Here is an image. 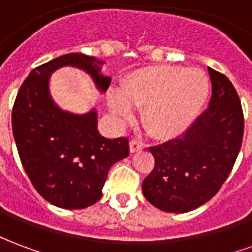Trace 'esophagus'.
<instances>
[{
    "label": "esophagus",
    "instance_id": "34e87169",
    "mask_svg": "<svg viewBox=\"0 0 252 252\" xmlns=\"http://www.w3.org/2000/svg\"><path fill=\"white\" fill-rule=\"evenodd\" d=\"M129 148H131V153H136V151H140L143 148V143L137 139H132L129 142Z\"/></svg>",
    "mask_w": 252,
    "mask_h": 252
}]
</instances>
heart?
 Returning <instances> with one entry per match:
<instances>
[{"mask_svg": "<svg viewBox=\"0 0 252 252\" xmlns=\"http://www.w3.org/2000/svg\"><path fill=\"white\" fill-rule=\"evenodd\" d=\"M209 94V79L197 68L153 66L132 72L121 83V94L110 93L109 108L124 120L131 106L142 109L143 124L157 137L181 135L200 115Z\"/></svg>", "mask_w": 252, "mask_h": 252, "instance_id": "heart-1", "label": "heart"}]
</instances>
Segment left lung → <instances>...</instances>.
I'll list each match as a JSON object with an SVG mask.
<instances>
[{
    "label": "left lung",
    "instance_id": "1",
    "mask_svg": "<svg viewBox=\"0 0 252 252\" xmlns=\"http://www.w3.org/2000/svg\"><path fill=\"white\" fill-rule=\"evenodd\" d=\"M209 106L182 136L150 147L155 164L143 194L164 212L193 211L220 190L242 147L244 117L238 92L224 74L208 68Z\"/></svg>",
    "mask_w": 252,
    "mask_h": 252
}]
</instances>
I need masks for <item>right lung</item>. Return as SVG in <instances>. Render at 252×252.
I'll use <instances>...</instances> for the list:
<instances>
[{
	"mask_svg": "<svg viewBox=\"0 0 252 252\" xmlns=\"http://www.w3.org/2000/svg\"><path fill=\"white\" fill-rule=\"evenodd\" d=\"M94 62L83 54H66L36 67L21 85L12 110L13 136L25 173L44 200L64 209L95 204L110 167L129 155L126 137L109 140L99 135L94 110L71 115L58 109L50 97L48 78L62 66L88 71L105 92L110 78L101 75Z\"/></svg>",
	"mask_w": 252,
	"mask_h": 252,
	"instance_id": "add662e5",
	"label": "right lung"
}]
</instances>
